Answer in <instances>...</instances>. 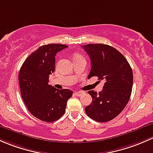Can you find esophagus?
<instances>
[{
	"label": "esophagus",
	"mask_w": 153,
	"mask_h": 153,
	"mask_svg": "<svg viewBox=\"0 0 153 153\" xmlns=\"http://www.w3.org/2000/svg\"><path fill=\"white\" fill-rule=\"evenodd\" d=\"M83 94H84V92H82V91H78V92H75V95H76V97H81Z\"/></svg>",
	"instance_id": "obj_1"
}]
</instances>
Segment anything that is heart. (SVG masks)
Instances as JSON below:
<instances>
[{
	"label": "heart",
	"mask_w": 153,
	"mask_h": 153,
	"mask_svg": "<svg viewBox=\"0 0 153 153\" xmlns=\"http://www.w3.org/2000/svg\"><path fill=\"white\" fill-rule=\"evenodd\" d=\"M77 57H81V56H79V55H76V56H74V59H75V58H77Z\"/></svg>",
	"instance_id": "heart-1"
}]
</instances>
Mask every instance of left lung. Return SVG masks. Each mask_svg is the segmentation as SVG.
<instances>
[{
    "label": "left lung",
    "instance_id": "1",
    "mask_svg": "<svg viewBox=\"0 0 153 153\" xmlns=\"http://www.w3.org/2000/svg\"><path fill=\"white\" fill-rule=\"evenodd\" d=\"M82 47L91 59L88 79L97 76L100 80L105 81L99 94L88 91L93 100L85 108V113L98 122H109L128 103L133 88V71L126 58L111 45L88 44Z\"/></svg>",
    "mask_w": 153,
    "mask_h": 153
}]
</instances>
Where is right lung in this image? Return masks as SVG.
Listing matches in <instances>:
<instances>
[{
    "label": "right lung",
    "instance_id": "right-lung-1",
    "mask_svg": "<svg viewBox=\"0 0 153 153\" xmlns=\"http://www.w3.org/2000/svg\"><path fill=\"white\" fill-rule=\"evenodd\" d=\"M62 44H48L39 47L26 58L19 71L21 97L34 117L53 122L62 117L73 91L56 89L48 85V78L55 70V55L67 48Z\"/></svg>",
    "mask_w": 153,
    "mask_h": 153
}]
</instances>
